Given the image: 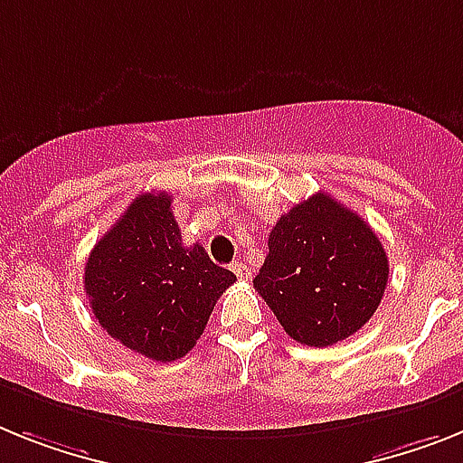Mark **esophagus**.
<instances>
[{
    "label": "esophagus",
    "mask_w": 463,
    "mask_h": 463,
    "mask_svg": "<svg viewBox=\"0 0 463 463\" xmlns=\"http://www.w3.org/2000/svg\"><path fill=\"white\" fill-rule=\"evenodd\" d=\"M231 270H232V273H235V275H238L240 279H247V278H250V273H251L250 268L244 266L242 261H232V263H231Z\"/></svg>",
    "instance_id": "obj_1"
}]
</instances>
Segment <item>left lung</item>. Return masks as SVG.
I'll return each instance as SVG.
<instances>
[{"instance_id":"8db88e82","label":"left lung","mask_w":463,"mask_h":463,"mask_svg":"<svg viewBox=\"0 0 463 463\" xmlns=\"http://www.w3.org/2000/svg\"><path fill=\"white\" fill-rule=\"evenodd\" d=\"M386 282L388 256L376 232L327 193L279 216L254 278L285 332L316 348L364 327L382 304Z\"/></svg>"}]
</instances>
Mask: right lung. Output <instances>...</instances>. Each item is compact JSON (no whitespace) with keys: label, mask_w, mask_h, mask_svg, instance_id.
<instances>
[{"label":"right lung","mask_w":463,"mask_h":463,"mask_svg":"<svg viewBox=\"0 0 463 463\" xmlns=\"http://www.w3.org/2000/svg\"><path fill=\"white\" fill-rule=\"evenodd\" d=\"M235 279L202 244L184 247L166 193L136 197L84 268V289L100 327L157 363L178 360L195 345Z\"/></svg>","instance_id":"add662e5"}]
</instances>
